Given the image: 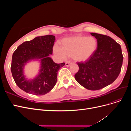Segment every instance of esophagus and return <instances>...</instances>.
I'll return each instance as SVG.
<instances>
[{
  "instance_id": "1",
  "label": "esophagus",
  "mask_w": 131,
  "mask_h": 131,
  "mask_svg": "<svg viewBox=\"0 0 131 131\" xmlns=\"http://www.w3.org/2000/svg\"><path fill=\"white\" fill-rule=\"evenodd\" d=\"M72 64V63H71L70 62H67L66 63V66L67 67H69Z\"/></svg>"
}]
</instances>
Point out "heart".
Returning <instances> with one entry per match:
<instances>
[{
    "label": "heart",
    "instance_id": "b5f03b06",
    "mask_svg": "<svg viewBox=\"0 0 131 131\" xmlns=\"http://www.w3.org/2000/svg\"><path fill=\"white\" fill-rule=\"evenodd\" d=\"M62 47L55 45L54 53L61 58L72 57L75 61H84L91 56L97 46V42L93 37L77 36L62 39Z\"/></svg>",
    "mask_w": 131,
    "mask_h": 131
}]
</instances>
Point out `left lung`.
Here are the masks:
<instances>
[{
	"instance_id": "obj_1",
	"label": "left lung",
	"mask_w": 131,
	"mask_h": 131,
	"mask_svg": "<svg viewBox=\"0 0 131 131\" xmlns=\"http://www.w3.org/2000/svg\"><path fill=\"white\" fill-rule=\"evenodd\" d=\"M91 34L97 40V48L84 62H78L77 81L90 90H98L108 86L119 75L123 62L121 46L106 35Z\"/></svg>"
}]
</instances>
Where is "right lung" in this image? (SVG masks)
<instances>
[{
	"label": "right lung",
	"instance_id": "add662e5",
	"mask_svg": "<svg viewBox=\"0 0 131 131\" xmlns=\"http://www.w3.org/2000/svg\"><path fill=\"white\" fill-rule=\"evenodd\" d=\"M55 37L52 35L38 37L19 45L13 53L11 71L19 89L30 94L40 96L49 93L56 85L57 72L65 63H54L50 54H52ZM41 59V68L38 76L32 81L27 80L23 68L29 60Z\"/></svg>",
	"mask_w": 131,
	"mask_h": 131
}]
</instances>
